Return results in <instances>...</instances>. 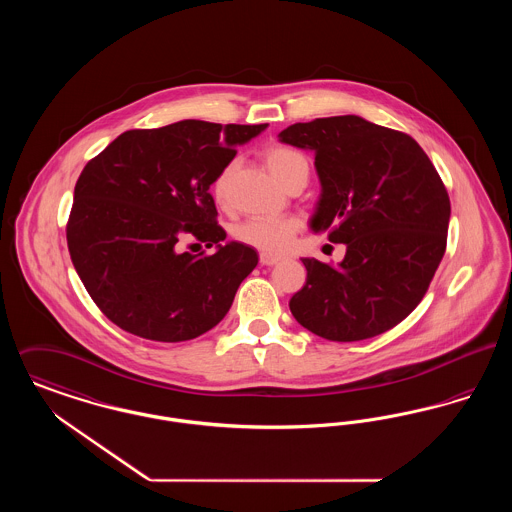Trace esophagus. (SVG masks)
<instances>
[{"instance_id":"34e87169","label":"esophagus","mask_w":512,"mask_h":512,"mask_svg":"<svg viewBox=\"0 0 512 512\" xmlns=\"http://www.w3.org/2000/svg\"><path fill=\"white\" fill-rule=\"evenodd\" d=\"M259 261H261V265H267V267H272V265L280 263V261H282V257H280V255H272V253H267V251H263V253H259Z\"/></svg>"}]
</instances>
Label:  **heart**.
<instances>
[{"label":"heart","instance_id":"b5f03b06","mask_svg":"<svg viewBox=\"0 0 512 512\" xmlns=\"http://www.w3.org/2000/svg\"><path fill=\"white\" fill-rule=\"evenodd\" d=\"M265 161L268 169L284 186L295 172L307 167V161L301 153H297L292 147L280 146V144L268 147L265 151ZM232 171H234V163H228L213 180V197L220 205L226 201ZM299 228H301V222L292 215L255 217V219H247L236 224L232 230V236L240 244L261 249L267 253H282L292 245L293 236L297 234Z\"/></svg>","mask_w":512,"mask_h":512}]
</instances>
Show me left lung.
<instances>
[{"mask_svg":"<svg viewBox=\"0 0 512 512\" xmlns=\"http://www.w3.org/2000/svg\"><path fill=\"white\" fill-rule=\"evenodd\" d=\"M280 142L315 151L311 228L347 245L338 267L303 259L293 317L324 340L384 334L413 313L445 253L451 203L436 167L409 134L357 115L295 122Z\"/></svg>","mask_w":512,"mask_h":512,"instance_id":"left-lung-1","label":"left lung"}]
</instances>
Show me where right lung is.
Instances as JSON below:
<instances>
[{
  "label": "right lung",
  "instance_id": "1",
  "mask_svg": "<svg viewBox=\"0 0 512 512\" xmlns=\"http://www.w3.org/2000/svg\"><path fill=\"white\" fill-rule=\"evenodd\" d=\"M267 124L174 122L126 130L84 167L74 186L67 244L101 313L153 341L194 340L228 313L253 247L228 242L217 222L213 180ZM192 235L213 256L179 251Z\"/></svg>",
  "mask_w": 512,
  "mask_h": 512
}]
</instances>
